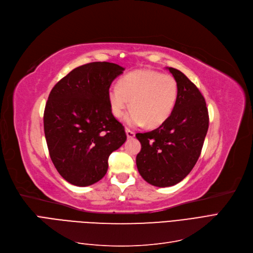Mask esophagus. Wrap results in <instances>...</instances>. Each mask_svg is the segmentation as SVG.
I'll return each instance as SVG.
<instances>
[{
    "mask_svg": "<svg viewBox=\"0 0 253 253\" xmlns=\"http://www.w3.org/2000/svg\"><path fill=\"white\" fill-rule=\"evenodd\" d=\"M125 131H126V135H127L128 138H133V137L135 136V132L132 131V130H130V129L126 128Z\"/></svg>",
    "mask_w": 253,
    "mask_h": 253,
    "instance_id": "1",
    "label": "esophagus"
}]
</instances>
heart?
<instances>
[{
    "mask_svg": "<svg viewBox=\"0 0 253 253\" xmlns=\"http://www.w3.org/2000/svg\"><path fill=\"white\" fill-rule=\"evenodd\" d=\"M178 82L169 74L154 70H137L122 77L118 85L108 89L107 100L111 115L121 119L126 110L130 126L158 127L170 118L178 99Z\"/></svg>",
    "mask_w": 253,
    "mask_h": 253,
    "instance_id": "heart-1",
    "label": "heart"
}]
</instances>
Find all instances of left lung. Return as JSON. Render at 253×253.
Returning a JSON list of instances; mask_svg holds the SVG:
<instances>
[{"instance_id": "8db88e82", "label": "left lung", "mask_w": 253, "mask_h": 253, "mask_svg": "<svg viewBox=\"0 0 253 253\" xmlns=\"http://www.w3.org/2000/svg\"><path fill=\"white\" fill-rule=\"evenodd\" d=\"M178 82V99L170 118L152 131L136 133L142 145L137 170L152 185L166 188L180 182L200 156L209 129L204 97L183 73L168 68Z\"/></svg>"}]
</instances>
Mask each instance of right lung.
<instances>
[{
	"label": "right lung",
	"instance_id": "add662e5",
	"mask_svg": "<svg viewBox=\"0 0 253 253\" xmlns=\"http://www.w3.org/2000/svg\"><path fill=\"white\" fill-rule=\"evenodd\" d=\"M125 69L90 62L71 71L52 88L43 112L51 160L68 182L87 186L108 169V157L126 141L124 126L111 115L107 93Z\"/></svg>",
	"mask_w": 253,
	"mask_h": 253
}]
</instances>
